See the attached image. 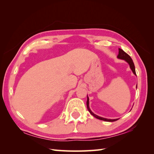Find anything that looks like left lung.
Wrapping results in <instances>:
<instances>
[{
	"label": "left lung",
	"mask_w": 154,
	"mask_h": 154,
	"mask_svg": "<svg viewBox=\"0 0 154 154\" xmlns=\"http://www.w3.org/2000/svg\"><path fill=\"white\" fill-rule=\"evenodd\" d=\"M117 58L120 59V60H123L124 61H126L130 65V67L131 69V70L132 71L133 73L135 75H136V70H135V66H134V62L132 60V58L130 57V55L128 54H127L125 51H124L122 50H121L120 48L119 49V55H118ZM137 88V86H136ZM87 109L89 110V112L92 114V115L97 118V119H99L101 120H104V121H106V122H114V121H116L117 120H119V119H105V118H103V117H100L99 116L97 115V114H94L91 110L89 108V97H88L87 95Z\"/></svg>",
	"instance_id": "1"
}]
</instances>
